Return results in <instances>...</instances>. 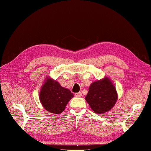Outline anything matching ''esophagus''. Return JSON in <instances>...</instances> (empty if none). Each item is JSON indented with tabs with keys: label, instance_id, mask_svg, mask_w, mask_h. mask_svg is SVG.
<instances>
[{
	"label": "esophagus",
	"instance_id": "obj_1",
	"mask_svg": "<svg viewBox=\"0 0 151 151\" xmlns=\"http://www.w3.org/2000/svg\"><path fill=\"white\" fill-rule=\"evenodd\" d=\"M75 96L76 97H81L82 96V94L81 93H76L75 94Z\"/></svg>",
	"mask_w": 151,
	"mask_h": 151
}]
</instances>
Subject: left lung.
Masks as SVG:
<instances>
[{
  "instance_id": "8db88e82",
  "label": "left lung",
  "mask_w": 151,
  "mask_h": 151,
  "mask_svg": "<svg viewBox=\"0 0 151 151\" xmlns=\"http://www.w3.org/2000/svg\"><path fill=\"white\" fill-rule=\"evenodd\" d=\"M117 99L115 85L107 77L93 82L85 96V100L91 109L98 114L108 112L115 106Z\"/></svg>"
}]
</instances>
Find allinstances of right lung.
Listing matches in <instances>:
<instances>
[{
    "mask_svg": "<svg viewBox=\"0 0 151 151\" xmlns=\"http://www.w3.org/2000/svg\"><path fill=\"white\" fill-rule=\"evenodd\" d=\"M73 97L69 89L63 87L59 83L47 77L40 92L39 98L44 108L53 114H60L67 104Z\"/></svg>",
    "mask_w": 151,
    "mask_h": 151,
    "instance_id": "add662e5",
    "label": "right lung"
}]
</instances>
